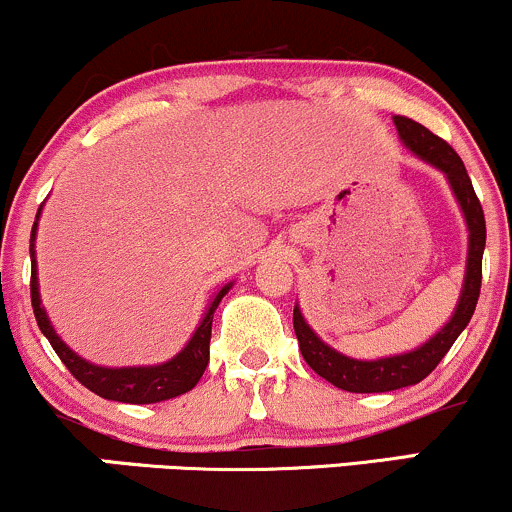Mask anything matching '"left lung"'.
Instances as JSON below:
<instances>
[{
    "label": "left lung",
    "mask_w": 512,
    "mask_h": 512,
    "mask_svg": "<svg viewBox=\"0 0 512 512\" xmlns=\"http://www.w3.org/2000/svg\"><path fill=\"white\" fill-rule=\"evenodd\" d=\"M395 127L399 139H402V144L407 146L411 154H416L421 161L438 168L450 182V190L457 204H460L469 231L467 272H464V284L460 301L455 305V313L440 327V332L433 334L419 349L407 351V354L375 358V361H358V358L344 356L337 349H332V346H327L310 330L301 308L296 305L293 308V330H296L298 346H301L305 363L317 375H322L327 383L346 392H392L399 390V387L421 383L443 361L450 346L460 337L467 322L472 320L481 291V257H484L486 245V221L484 209H481V202L477 199V192H474L462 158L455 154V149L448 142H443L431 129L409 120V117L395 115Z\"/></svg>",
    "instance_id": "8db88e82"
}]
</instances>
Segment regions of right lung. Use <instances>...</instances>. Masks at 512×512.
<instances>
[{
  "mask_svg": "<svg viewBox=\"0 0 512 512\" xmlns=\"http://www.w3.org/2000/svg\"><path fill=\"white\" fill-rule=\"evenodd\" d=\"M40 211L35 216L33 231H31V303L35 322H38L40 332L48 337V342L60 356V361L69 368V373L79 380L81 385L88 387L91 392L101 395L103 399H113V402H127V404H154L163 402V399H173L178 395H185L192 387L199 383L204 368L209 363V342H211V322H214V313L219 308L221 298L226 296L233 284H226L223 289L211 298L207 313H204L202 322L185 344V349L178 356H173L166 363L158 366H127V368H105L88 363L86 358L74 354L67 344L57 337L55 327H52L48 313H45L43 303H40L38 291V264H35V231H38Z\"/></svg>",
  "mask_w": 512,
  "mask_h": 512,
  "instance_id": "right-lung-1",
  "label": "right lung"
}]
</instances>
